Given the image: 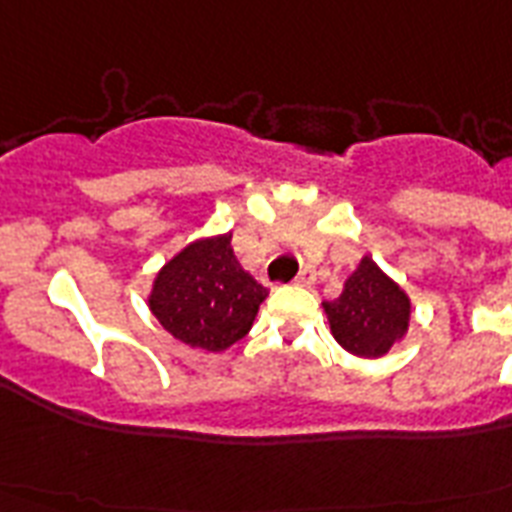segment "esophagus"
<instances>
[{"label": "esophagus", "mask_w": 512, "mask_h": 512, "mask_svg": "<svg viewBox=\"0 0 512 512\" xmlns=\"http://www.w3.org/2000/svg\"><path fill=\"white\" fill-rule=\"evenodd\" d=\"M313 281H316V273H313V268H300L295 284H300V287H311Z\"/></svg>", "instance_id": "1"}]
</instances>
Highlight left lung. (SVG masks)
Segmentation results:
<instances>
[{
  "mask_svg": "<svg viewBox=\"0 0 512 512\" xmlns=\"http://www.w3.org/2000/svg\"><path fill=\"white\" fill-rule=\"evenodd\" d=\"M329 329L342 348L361 358L385 356L404 340L412 303L396 281L380 271L372 257H364L348 276L342 295L324 303Z\"/></svg>",
  "mask_w": 512,
  "mask_h": 512,
  "instance_id": "left-lung-1",
  "label": "left lung"
}]
</instances>
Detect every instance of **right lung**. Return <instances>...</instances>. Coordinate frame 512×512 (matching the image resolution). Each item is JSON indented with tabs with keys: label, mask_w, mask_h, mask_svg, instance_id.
<instances>
[{
	"label": "right lung",
	"mask_w": 512,
	"mask_h": 512,
	"mask_svg": "<svg viewBox=\"0 0 512 512\" xmlns=\"http://www.w3.org/2000/svg\"><path fill=\"white\" fill-rule=\"evenodd\" d=\"M268 289L239 265L231 233L180 249L156 273L148 308L175 340L191 348H231L252 329Z\"/></svg>",
	"instance_id": "1"
}]
</instances>
